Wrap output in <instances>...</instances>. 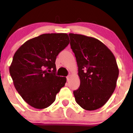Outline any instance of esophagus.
<instances>
[{
    "label": "esophagus",
    "instance_id": "34e87169",
    "mask_svg": "<svg viewBox=\"0 0 133 133\" xmlns=\"http://www.w3.org/2000/svg\"><path fill=\"white\" fill-rule=\"evenodd\" d=\"M70 78H71V75H69L68 76H67V81H69Z\"/></svg>",
    "mask_w": 133,
    "mask_h": 133
}]
</instances>
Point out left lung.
Returning a JSON list of instances; mask_svg holds the SVG:
<instances>
[{"mask_svg": "<svg viewBox=\"0 0 133 133\" xmlns=\"http://www.w3.org/2000/svg\"><path fill=\"white\" fill-rule=\"evenodd\" d=\"M71 48L78 67L80 86L75 100L85 110L94 111L106 104L115 90L119 76L116 58L98 39L70 33Z\"/></svg>", "mask_w": 133, "mask_h": 133, "instance_id": "left-lung-1", "label": "left lung"}]
</instances>
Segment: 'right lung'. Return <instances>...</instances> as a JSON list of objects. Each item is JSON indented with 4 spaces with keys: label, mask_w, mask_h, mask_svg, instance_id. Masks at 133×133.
<instances>
[{
    "label": "right lung",
    "mask_w": 133,
    "mask_h": 133,
    "mask_svg": "<svg viewBox=\"0 0 133 133\" xmlns=\"http://www.w3.org/2000/svg\"><path fill=\"white\" fill-rule=\"evenodd\" d=\"M69 44L67 34H44L27 41L14 55L10 74L17 91L30 106H51L65 86L66 77L56 76L55 62Z\"/></svg>",
    "instance_id": "obj_1"
}]
</instances>
